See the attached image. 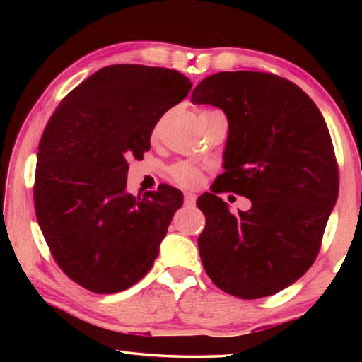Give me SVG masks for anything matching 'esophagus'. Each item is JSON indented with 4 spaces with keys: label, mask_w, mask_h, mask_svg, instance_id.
I'll return each mask as SVG.
<instances>
[{
    "label": "esophagus",
    "mask_w": 362,
    "mask_h": 362,
    "mask_svg": "<svg viewBox=\"0 0 362 362\" xmlns=\"http://www.w3.org/2000/svg\"><path fill=\"white\" fill-rule=\"evenodd\" d=\"M196 203V196L193 193H185V204L193 206Z\"/></svg>",
    "instance_id": "34e87169"
}]
</instances>
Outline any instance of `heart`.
Instances as JSON below:
<instances>
[{
    "label": "heart",
    "mask_w": 362,
    "mask_h": 362,
    "mask_svg": "<svg viewBox=\"0 0 362 362\" xmlns=\"http://www.w3.org/2000/svg\"><path fill=\"white\" fill-rule=\"evenodd\" d=\"M212 112H217V110L201 108L199 115H207V113H212ZM159 131H161V124H156L155 129H153V139H158ZM169 173H170V175H173V179L177 183H180V185H185V187H193L199 180L198 170H196L193 166H189V164H187V163L174 164V166L170 168Z\"/></svg>",
    "instance_id": "b5f03b06"
}]
</instances>
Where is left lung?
Listing matches in <instances>:
<instances>
[{
	"label": "left lung",
	"mask_w": 362,
	"mask_h": 362,
	"mask_svg": "<svg viewBox=\"0 0 362 362\" xmlns=\"http://www.w3.org/2000/svg\"><path fill=\"white\" fill-rule=\"evenodd\" d=\"M223 110L225 173L214 193L252 201L231 214L217 194L199 196L198 247L218 289L252 300L302 278L316 259L339 194V166L320 108L297 84L263 71H220L192 94Z\"/></svg>",
	"instance_id": "8db88e82"
}]
</instances>
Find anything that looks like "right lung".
Wrapping results in <instances>:
<instances>
[{"label": "right lung", "mask_w": 362, "mask_h": 362, "mask_svg": "<svg viewBox=\"0 0 362 362\" xmlns=\"http://www.w3.org/2000/svg\"><path fill=\"white\" fill-rule=\"evenodd\" d=\"M189 89L177 70L103 66L47 121L35 174L36 218L54 260L84 289L121 292L153 267L183 194L169 185L127 193V158L150 150L156 122Z\"/></svg>", "instance_id": "obj_1"}]
</instances>
